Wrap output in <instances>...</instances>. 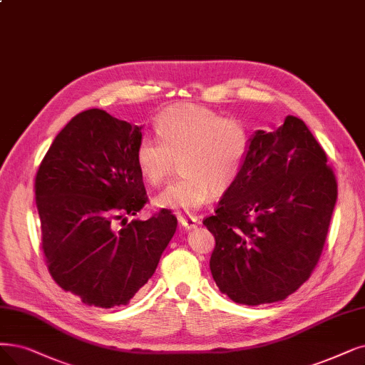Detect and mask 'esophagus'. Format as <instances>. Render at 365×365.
Listing matches in <instances>:
<instances>
[{
	"instance_id": "obj_1",
	"label": "esophagus",
	"mask_w": 365,
	"mask_h": 365,
	"mask_svg": "<svg viewBox=\"0 0 365 365\" xmlns=\"http://www.w3.org/2000/svg\"><path fill=\"white\" fill-rule=\"evenodd\" d=\"M178 222L180 225L185 229V230H190L195 229L197 225V218L195 217H178Z\"/></svg>"
}]
</instances>
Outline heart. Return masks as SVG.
Listing matches in <instances>:
<instances>
[{
    "label": "heart",
    "mask_w": 365,
    "mask_h": 365,
    "mask_svg": "<svg viewBox=\"0 0 365 365\" xmlns=\"http://www.w3.org/2000/svg\"><path fill=\"white\" fill-rule=\"evenodd\" d=\"M158 139L143 138L136 165L150 185L166 181L178 160L181 175L154 197V205L175 212H195L212 193L237 182L250 150V133L237 118L197 105H175L155 118Z\"/></svg>",
    "instance_id": "b5f03b06"
}]
</instances>
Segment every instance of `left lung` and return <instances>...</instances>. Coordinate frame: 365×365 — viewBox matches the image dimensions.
Listing matches in <instances>:
<instances>
[{
    "label": "left lung",
    "instance_id": "8db88e82",
    "mask_svg": "<svg viewBox=\"0 0 365 365\" xmlns=\"http://www.w3.org/2000/svg\"><path fill=\"white\" fill-rule=\"evenodd\" d=\"M327 162L297 116L255 132L240 178L203 220L215 238L210 269L222 294L238 304H271L309 280L337 200Z\"/></svg>",
    "mask_w": 365,
    "mask_h": 365
}]
</instances>
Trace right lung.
Returning <instances> with one entry per match:
<instances>
[{"label": "right lung", "instance_id": "add662e5", "mask_svg": "<svg viewBox=\"0 0 365 365\" xmlns=\"http://www.w3.org/2000/svg\"><path fill=\"white\" fill-rule=\"evenodd\" d=\"M140 130L101 109L83 110L56 135L36 175L48 269L86 305L128 304L177 229L168 210L127 223L148 200L136 165Z\"/></svg>", "mask_w": 365, "mask_h": 365}]
</instances>
